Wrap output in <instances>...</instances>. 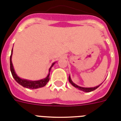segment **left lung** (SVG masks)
<instances>
[{
  "mask_svg": "<svg viewBox=\"0 0 121 121\" xmlns=\"http://www.w3.org/2000/svg\"><path fill=\"white\" fill-rule=\"evenodd\" d=\"M68 80H69V82H70V83H71V84L73 85V86H75V88H78L79 90H82V91H83V92H92V91H93V90H95V89H97V88L99 87V86L100 85H99V86H95V87H92V88H84V87H82V86H78V85H77L76 84H75L72 81V80H71V78H70V77H69V78H68Z\"/></svg>",
  "mask_w": 121,
  "mask_h": 121,
  "instance_id": "1",
  "label": "left lung"
}]
</instances>
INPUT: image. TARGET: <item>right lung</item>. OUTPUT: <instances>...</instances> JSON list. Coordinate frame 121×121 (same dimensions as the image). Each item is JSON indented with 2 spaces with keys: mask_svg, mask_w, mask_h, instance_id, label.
<instances>
[{
  "mask_svg": "<svg viewBox=\"0 0 121 121\" xmlns=\"http://www.w3.org/2000/svg\"><path fill=\"white\" fill-rule=\"evenodd\" d=\"M12 53H11V55L10 57V72L12 73V77H14L15 80L19 83V84L21 85L22 86H23L24 87L27 88H31V89H36V88H41L43 86H45L46 83H47L49 80V73L48 74V75L47 76V77L44 78V79L40 80L38 81H29V80H24L20 78L19 77H18L17 75H16L15 72H14V68H13V65H12V61H11V57H12ZM55 63H53L52 65V66H51V68H49V71L51 70V67L53 66V65Z\"/></svg>",
  "mask_w": 121,
  "mask_h": 121,
  "instance_id": "obj_1",
  "label": "right lung"
}]
</instances>
